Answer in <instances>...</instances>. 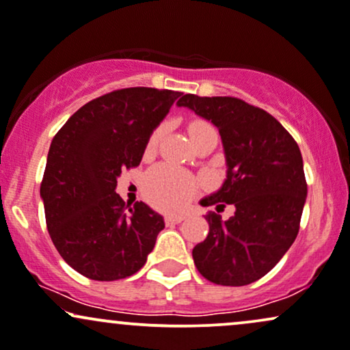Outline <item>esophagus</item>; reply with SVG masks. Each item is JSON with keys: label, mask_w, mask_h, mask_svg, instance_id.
I'll return each instance as SVG.
<instances>
[{"label": "esophagus", "mask_w": 350, "mask_h": 350, "mask_svg": "<svg viewBox=\"0 0 350 350\" xmlns=\"http://www.w3.org/2000/svg\"><path fill=\"white\" fill-rule=\"evenodd\" d=\"M183 221V217L182 215H176V217H174V215H168V217H165V225H178V223Z\"/></svg>", "instance_id": "esophagus-1"}]
</instances>
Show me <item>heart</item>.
I'll return each mask as SVG.
<instances>
[{"label":"heart","instance_id":"heart-1","mask_svg":"<svg viewBox=\"0 0 350 350\" xmlns=\"http://www.w3.org/2000/svg\"><path fill=\"white\" fill-rule=\"evenodd\" d=\"M165 131H167V127L162 124L150 133V137L145 142V155L154 154L160 140L165 135ZM188 133H190L193 144H196L203 137L210 135V133H217V129L206 120L196 119L188 125ZM142 188L145 198L154 206L165 211H178L183 210L196 195L198 182L190 174H187L185 170L162 163L150 168L145 174Z\"/></svg>","mask_w":350,"mask_h":350}]
</instances>
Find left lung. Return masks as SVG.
<instances>
[{"instance_id":"8db88e82","label":"left lung","mask_w":350,"mask_h":350,"mask_svg":"<svg viewBox=\"0 0 350 350\" xmlns=\"http://www.w3.org/2000/svg\"><path fill=\"white\" fill-rule=\"evenodd\" d=\"M218 127L226 155V180L202 205H234L223 221L208 211L205 241L193 248L203 278L221 286H246L268 274L297 237L308 183L296 140L271 113L238 97L185 94L176 102Z\"/></svg>"}]
</instances>
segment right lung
Masks as SVG:
<instances>
[{
  "mask_svg": "<svg viewBox=\"0 0 350 350\" xmlns=\"http://www.w3.org/2000/svg\"><path fill=\"white\" fill-rule=\"evenodd\" d=\"M182 92L127 88L82 105L51 142L41 198L59 254L94 281L132 276L147 261L163 218L125 205L117 176L139 167L145 142Z\"/></svg>",
  "mask_w": 350,
  "mask_h": 350,
  "instance_id": "obj_1",
  "label": "right lung"
}]
</instances>
